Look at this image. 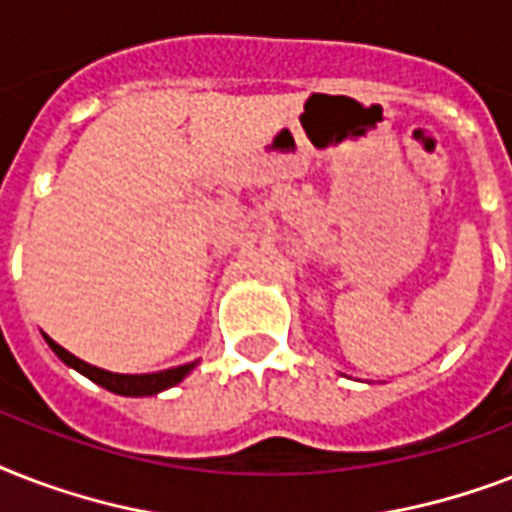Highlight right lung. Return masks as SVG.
Masks as SVG:
<instances>
[{"label": "right lung", "instance_id": "right-lung-1", "mask_svg": "<svg viewBox=\"0 0 512 512\" xmlns=\"http://www.w3.org/2000/svg\"><path fill=\"white\" fill-rule=\"evenodd\" d=\"M47 340V345L52 348V353L63 361L66 366L76 369L79 374H84L87 380L98 382L100 388L111 390L116 396H156V393H162L167 388H175L177 382H183L191 369L199 361H191V364L183 366H172V369H164V372H151V374H119V372H108V369H100V366H92L82 358H76L74 353H68L66 348H60L58 342L52 340V337L42 335Z\"/></svg>", "mask_w": 512, "mask_h": 512}]
</instances>
